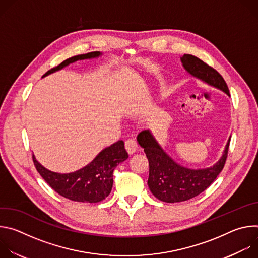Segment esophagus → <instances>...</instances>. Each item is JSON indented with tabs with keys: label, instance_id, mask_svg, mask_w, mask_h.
Returning <instances> with one entry per match:
<instances>
[{
	"label": "esophagus",
	"instance_id": "obj_1",
	"mask_svg": "<svg viewBox=\"0 0 258 258\" xmlns=\"http://www.w3.org/2000/svg\"><path fill=\"white\" fill-rule=\"evenodd\" d=\"M124 146H125V149H126L128 154H134L138 150V148H139L138 143L134 139L126 140L125 143H124Z\"/></svg>",
	"mask_w": 258,
	"mask_h": 258
}]
</instances>
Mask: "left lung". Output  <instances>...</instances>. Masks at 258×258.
I'll return each instance as SVG.
<instances>
[{
	"label": "left lung",
	"instance_id": "8db88e82",
	"mask_svg": "<svg viewBox=\"0 0 258 258\" xmlns=\"http://www.w3.org/2000/svg\"><path fill=\"white\" fill-rule=\"evenodd\" d=\"M183 67L192 76L208 85L226 92L230 96L224 78L201 59L185 54L180 58ZM229 140L225 153L219 161L210 168L189 169L175 163L157 144L149 131L138 135V142L144 148L149 161L148 186L152 194L160 201L167 203L192 199L205 191L223 170L229 152Z\"/></svg>",
	"mask_w": 258,
	"mask_h": 258
}]
</instances>
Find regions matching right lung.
<instances>
[{
	"label": "right lung",
	"mask_w": 258,
	"mask_h": 258,
	"mask_svg": "<svg viewBox=\"0 0 258 258\" xmlns=\"http://www.w3.org/2000/svg\"><path fill=\"white\" fill-rule=\"evenodd\" d=\"M100 52H91L73 56L64 60L58 66L48 70L43 77L57 71L78 60L98 57ZM124 143L118 141L105 148L90 164L72 173L52 172L42 166L32 155L34 166L49 186L59 195L77 202L96 203L104 200L113 186V170L120 162L127 159Z\"/></svg>",
	"instance_id": "obj_1"
}]
</instances>
